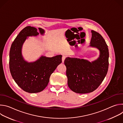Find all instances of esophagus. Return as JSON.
Returning <instances> with one entry per match:
<instances>
[{
    "instance_id": "34e87169",
    "label": "esophagus",
    "mask_w": 123,
    "mask_h": 123,
    "mask_svg": "<svg viewBox=\"0 0 123 123\" xmlns=\"http://www.w3.org/2000/svg\"><path fill=\"white\" fill-rule=\"evenodd\" d=\"M66 57V56H65V55H63V56H62V63H63V62H64Z\"/></svg>"
}]
</instances>
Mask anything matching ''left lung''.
I'll return each instance as SVG.
<instances>
[{
    "label": "left lung",
    "instance_id": "1",
    "mask_svg": "<svg viewBox=\"0 0 123 123\" xmlns=\"http://www.w3.org/2000/svg\"><path fill=\"white\" fill-rule=\"evenodd\" d=\"M90 47L98 49L99 57L90 62L88 60L68 57L64 61L68 85L72 91L87 93L95 91L106 76L109 68L108 45L101 35L92 30Z\"/></svg>",
    "mask_w": 123,
    "mask_h": 123
}]
</instances>
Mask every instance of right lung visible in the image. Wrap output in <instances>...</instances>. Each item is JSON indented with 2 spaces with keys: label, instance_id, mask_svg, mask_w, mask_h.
<instances>
[{
  "label": "right lung",
  "instance_id": "right-lung-1",
  "mask_svg": "<svg viewBox=\"0 0 123 123\" xmlns=\"http://www.w3.org/2000/svg\"><path fill=\"white\" fill-rule=\"evenodd\" d=\"M43 35L45 31L38 28ZM38 31L34 27L27 26L17 35L10 50L9 67L11 75L20 88L29 93H37L47 86L49 77L57 67L62 63V55L52 57L41 56L37 61L28 62L22 55V48L28 37L37 36Z\"/></svg>",
  "mask_w": 123,
  "mask_h": 123
}]
</instances>
